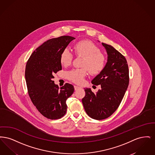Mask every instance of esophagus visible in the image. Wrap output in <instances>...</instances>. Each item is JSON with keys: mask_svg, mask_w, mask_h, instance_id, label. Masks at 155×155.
Segmentation results:
<instances>
[{"mask_svg": "<svg viewBox=\"0 0 155 155\" xmlns=\"http://www.w3.org/2000/svg\"><path fill=\"white\" fill-rule=\"evenodd\" d=\"M74 89L75 90V91H77V90H78V89H79L81 88V87H78V86H74Z\"/></svg>", "mask_w": 155, "mask_h": 155, "instance_id": "1", "label": "esophagus"}]
</instances>
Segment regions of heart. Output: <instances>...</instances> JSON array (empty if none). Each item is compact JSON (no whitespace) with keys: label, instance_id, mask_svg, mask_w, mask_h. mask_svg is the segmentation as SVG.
Here are the masks:
<instances>
[{"label":"heart","instance_id":"b5f03b06","mask_svg":"<svg viewBox=\"0 0 155 155\" xmlns=\"http://www.w3.org/2000/svg\"><path fill=\"white\" fill-rule=\"evenodd\" d=\"M77 57L84 58L81 68L73 69L67 73V78L75 84H81L87 75L88 70L92 75L100 74L106 66V58L100 48L92 42L82 40L77 42L74 46ZM74 59V54L68 48H64L60 53V61L63 66H70Z\"/></svg>","mask_w":155,"mask_h":155}]
</instances>
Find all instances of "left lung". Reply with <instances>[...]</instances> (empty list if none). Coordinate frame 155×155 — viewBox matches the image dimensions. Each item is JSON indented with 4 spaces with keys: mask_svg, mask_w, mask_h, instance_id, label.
<instances>
[{
    "mask_svg": "<svg viewBox=\"0 0 155 155\" xmlns=\"http://www.w3.org/2000/svg\"><path fill=\"white\" fill-rule=\"evenodd\" d=\"M107 53V62L103 71L92 81L101 88L94 94L85 89L82 99L84 109L91 118L97 120L110 117L117 109L129 84V70L127 60L109 45L102 43Z\"/></svg>",
    "mask_w": 155,
    "mask_h": 155,
    "instance_id": "8db88e82",
    "label": "left lung"
}]
</instances>
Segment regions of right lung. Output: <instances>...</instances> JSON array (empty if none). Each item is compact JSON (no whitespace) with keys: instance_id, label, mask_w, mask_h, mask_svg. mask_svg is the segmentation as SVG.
Segmentation results:
<instances>
[{"instance_id":"right-lung-1","label":"right lung","mask_w":155,"mask_h":155,"mask_svg":"<svg viewBox=\"0 0 155 155\" xmlns=\"http://www.w3.org/2000/svg\"><path fill=\"white\" fill-rule=\"evenodd\" d=\"M74 39L65 35L47 41L34 51L26 64L25 77L30 99L37 110L48 119L64 116L67 99L74 92L71 84L66 83L59 88L53 78L54 73L61 70V52Z\"/></svg>"}]
</instances>
